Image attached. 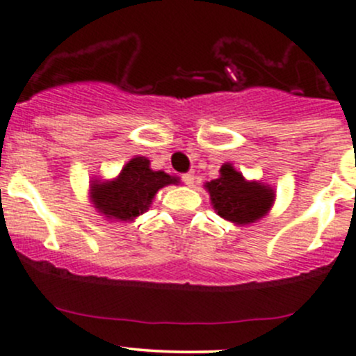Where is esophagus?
<instances>
[{"instance_id":"obj_1","label":"esophagus","mask_w":356,"mask_h":356,"mask_svg":"<svg viewBox=\"0 0 356 356\" xmlns=\"http://www.w3.org/2000/svg\"><path fill=\"white\" fill-rule=\"evenodd\" d=\"M193 179H195V177H193V173H185V175H181V181L185 183V185L192 186V185H193Z\"/></svg>"}]
</instances>
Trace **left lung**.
<instances>
[{"label":"left lung","instance_id":"1","mask_svg":"<svg viewBox=\"0 0 356 356\" xmlns=\"http://www.w3.org/2000/svg\"><path fill=\"white\" fill-rule=\"evenodd\" d=\"M205 188L218 214L236 225L257 221L274 202V192L269 186L247 181L232 164H225L221 177L205 183Z\"/></svg>","mask_w":356,"mask_h":356}]
</instances>
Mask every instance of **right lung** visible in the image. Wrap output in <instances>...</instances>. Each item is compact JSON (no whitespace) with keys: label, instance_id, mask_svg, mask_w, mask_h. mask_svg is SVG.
<instances>
[{"label":"right lung","instance_id":"add662e5","mask_svg":"<svg viewBox=\"0 0 356 356\" xmlns=\"http://www.w3.org/2000/svg\"><path fill=\"white\" fill-rule=\"evenodd\" d=\"M170 183H178L164 171H152L149 159L134 157L111 183H92L90 193L99 212L109 219L130 221L145 212L157 190Z\"/></svg>","mask_w":356,"mask_h":356}]
</instances>
